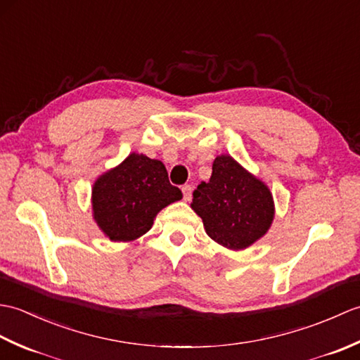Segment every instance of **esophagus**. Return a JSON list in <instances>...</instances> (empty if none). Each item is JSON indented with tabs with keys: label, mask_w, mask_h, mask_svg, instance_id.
I'll return each instance as SVG.
<instances>
[{
	"label": "esophagus",
	"mask_w": 360,
	"mask_h": 360,
	"mask_svg": "<svg viewBox=\"0 0 360 360\" xmlns=\"http://www.w3.org/2000/svg\"><path fill=\"white\" fill-rule=\"evenodd\" d=\"M192 186H188V184H186V186H182V195H184V200L186 201H190L192 200Z\"/></svg>",
	"instance_id": "34e87169"
}]
</instances>
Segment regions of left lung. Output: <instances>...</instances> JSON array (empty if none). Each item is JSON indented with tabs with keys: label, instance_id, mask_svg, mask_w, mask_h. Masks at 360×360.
Segmentation results:
<instances>
[{
	"label": "left lung",
	"instance_id": "left-lung-1",
	"mask_svg": "<svg viewBox=\"0 0 360 360\" xmlns=\"http://www.w3.org/2000/svg\"><path fill=\"white\" fill-rule=\"evenodd\" d=\"M190 205L210 238L232 250L262 238L275 213L271 190L229 155L213 160L210 181L198 186Z\"/></svg>",
	"mask_w": 360,
	"mask_h": 360
}]
</instances>
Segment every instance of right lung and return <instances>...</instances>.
<instances>
[{
  "instance_id": "obj_1",
  "label": "right lung",
  "mask_w": 360,
  "mask_h": 360,
  "mask_svg": "<svg viewBox=\"0 0 360 360\" xmlns=\"http://www.w3.org/2000/svg\"><path fill=\"white\" fill-rule=\"evenodd\" d=\"M181 198L160 160L131 153L94 182L93 215L111 241H133L150 231L160 210Z\"/></svg>"
}]
</instances>
